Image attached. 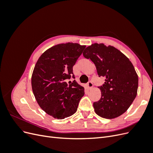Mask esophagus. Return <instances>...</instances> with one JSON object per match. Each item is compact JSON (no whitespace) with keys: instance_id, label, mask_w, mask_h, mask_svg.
<instances>
[{"instance_id":"esophagus-1","label":"esophagus","mask_w":153,"mask_h":153,"mask_svg":"<svg viewBox=\"0 0 153 153\" xmlns=\"http://www.w3.org/2000/svg\"><path fill=\"white\" fill-rule=\"evenodd\" d=\"M86 86H87V88L88 89H90L91 88H92V86H93V84H92V83L90 81V82L87 83V84L86 85Z\"/></svg>"}]
</instances>
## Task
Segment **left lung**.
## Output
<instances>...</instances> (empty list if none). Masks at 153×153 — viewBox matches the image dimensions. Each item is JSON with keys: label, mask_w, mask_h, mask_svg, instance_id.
I'll return each mask as SVG.
<instances>
[{"label": "left lung", "mask_w": 153, "mask_h": 153, "mask_svg": "<svg viewBox=\"0 0 153 153\" xmlns=\"http://www.w3.org/2000/svg\"><path fill=\"white\" fill-rule=\"evenodd\" d=\"M83 55L94 62L98 76L106 78L99 87L101 98L93 103L96 114L108 119L120 116L137 94L138 78L131 62L121 51L103 43L89 46Z\"/></svg>", "instance_id": "obj_1"}]
</instances>
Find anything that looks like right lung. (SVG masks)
Returning a JSON list of instances; mask_svg holds the SVG:
<instances>
[{"instance_id": "right-lung-1", "label": "right lung", "mask_w": 153, "mask_h": 153, "mask_svg": "<svg viewBox=\"0 0 153 153\" xmlns=\"http://www.w3.org/2000/svg\"><path fill=\"white\" fill-rule=\"evenodd\" d=\"M85 45L67 43L50 48L41 55L32 75L31 84L40 107L53 117L63 119L75 114L84 88L72 76L75 65Z\"/></svg>"}]
</instances>
